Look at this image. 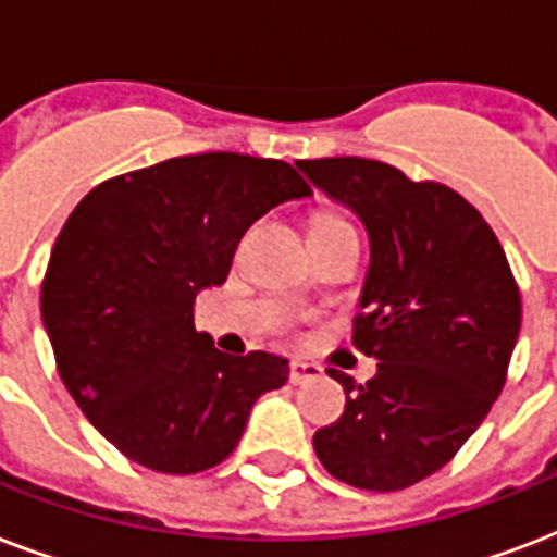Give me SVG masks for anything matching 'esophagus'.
Wrapping results in <instances>:
<instances>
[{
    "instance_id": "1",
    "label": "esophagus",
    "mask_w": 557,
    "mask_h": 557,
    "mask_svg": "<svg viewBox=\"0 0 557 557\" xmlns=\"http://www.w3.org/2000/svg\"><path fill=\"white\" fill-rule=\"evenodd\" d=\"M321 372L323 370L318 364H309V361L297 358V361H292V372L288 375H292V384H309V381L321 379Z\"/></svg>"
}]
</instances>
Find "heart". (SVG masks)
Here are the masks:
<instances>
[{
  "label": "heart",
  "instance_id": "obj_1",
  "mask_svg": "<svg viewBox=\"0 0 557 557\" xmlns=\"http://www.w3.org/2000/svg\"><path fill=\"white\" fill-rule=\"evenodd\" d=\"M314 225H347V222L338 216H321L318 222H314Z\"/></svg>",
  "mask_w": 557,
  "mask_h": 557
}]
</instances>
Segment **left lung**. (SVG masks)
Wrapping results in <instances>:
<instances>
[{
  "instance_id": "obj_1",
  "label": "left lung",
  "mask_w": 557,
  "mask_h": 557,
  "mask_svg": "<svg viewBox=\"0 0 557 557\" xmlns=\"http://www.w3.org/2000/svg\"><path fill=\"white\" fill-rule=\"evenodd\" d=\"M297 168L370 234L352 344L379 361L367 384L330 370L347 407L314 433V454L341 483L401 492L448 466L500 396L523 312L518 283L457 190L356 156Z\"/></svg>"
}]
</instances>
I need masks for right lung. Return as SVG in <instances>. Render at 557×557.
Listing matches in <instances>:
<instances>
[{"mask_svg":"<svg viewBox=\"0 0 557 557\" xmlns=\"http://www.w3.org/2000/svg\"><path fill=\"white\" fill-rule=\"evenodd\" d=\"M304 196L286 161L199 152L107 178L65 219L42 323L65 389L124 457L159 474L208 471L236 448L253 401L286 384V358L219 352L193 304L225 283L262 213Z\"/></svg>","mask_w":557,"mask_h":557,"instance_id":"right-lung-1","label":"right lung"}]
</instances>
